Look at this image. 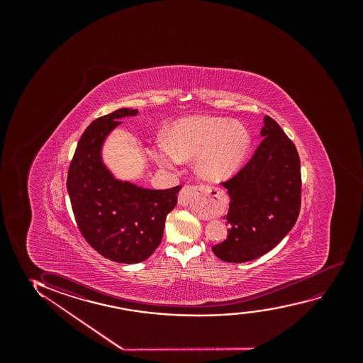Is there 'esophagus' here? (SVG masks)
<instances>
[{"mask_svg": "<svg viewBox=\"0 0 363 363\" xmlns=\"http://www.w3.org/2000/svg\"><path fill=\"white\" fill-rule=\"evenodd\" d=\"M220 199H222V192L209 186H199V187H191V189L184 187L182 192L179 194V203L181 206H189L191 201L196 199L199 202V207L204 209L211 218H216L222 213V206L219 204Z\"/></svg>", "mask_w": 363, "mask_h": 363, "instance_id": "34e87169", "label": "esophagus"}]
</instances>
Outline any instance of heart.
Here are the masks:
<instances>
[{
    "instance_id": "b5f03b06",
    "label": "heart",
    "mask_w": 363,
    "mask_h": 363,
    "mask_svg": "<svg viewBox=\"0 0 363 363\" xmlns=\"http://www.w3.org/2000/svg\"><path fill=\"white\" fill-rule=\"evenodd\" d=\"M249 147L250 136L243 125L224 118L192 116L174 123L169 141L155 143L151 156L162 169H174L196 157V169L201 176L222 179L239 169Z\"/></svg>"
}]
</instances>
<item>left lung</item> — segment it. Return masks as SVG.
<instances>
[{"label":"left lung","instance_id":"1","mask_svg":"<svg viewBox=\"0 0 363 363\" xmlns=\"http://www.w3.org/2000/svg\"><path fill=\"white\" fill-rule=\"evenodd\" d=\"M264 138L253 157L232 179L228 189V237L212 247L228 263L262 257L291 230L301 204L300 157L293 141L270 116H264Z\"/></svg>","mask_w":363,"mask_h":363}]
</instances>
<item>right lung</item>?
Listing matches in <instances>:
<instances>
[{"mask_svg": "<svg viewBox=\"0 0 363 363\" xmlns=\"http://www.w3.org/2000/svg\"><path fill=\"white\" fill-rule=\"evenodd\" d=\"M138 113L123 108L94 120L80 138L67 177L80 233L90 247L116 263H140L154 253L181 189H143L116 179L104 164L101 149L108 135L121 124L120 119Z\"/></svg>", "mask_w": 363, "mask_h": 363, "instance_id": "add662e5", "label": "right lung"}]
</instances>
